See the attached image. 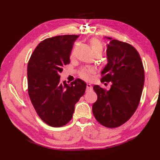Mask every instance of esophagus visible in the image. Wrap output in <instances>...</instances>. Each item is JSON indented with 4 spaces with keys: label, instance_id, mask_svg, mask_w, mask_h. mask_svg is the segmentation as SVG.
<instances>
[{
    "label": "esophagus",
    "instance_id": "esophagus-1",
    "mask_svg": "<svg viewBox=\"0 0 160 160\" xmlns=\"http://www.w3.org/2000/svg\"><path fill=\"white\" fill-rule=\"evenodd\" d=\"M93 89L92 86L91 85V84H87V91H89Z\"/></svg>",
    "mask_w": 160,
    "mask_h": 160
}]
</instances>
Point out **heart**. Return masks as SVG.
<instances>
[{
	"mask_svg": "<svg viewBox=\"0 0 160 160\" xmlns=\"http://www.w3.org/2000/svg\"><path fill=\"white\" fill-rule=\"evenodd\" d=\"M90 45L91 47V49H92L93 53L96 52H101L102 53L103 50V47L102 45L101 42L100 41L99 39L96 38H93L90 40ZM76 45H75L73 48L72 51H71V56H73L74 54L75 49H76ZM93 72V69H86V68H84V69H80L78 71V76L84 80L89 79L90 77V73Z\"/></svg>",
	"mask_w": 160,
	"mask_h": 160,
	"instance_id": "1",
	"label": "heart"
}]
</instances>
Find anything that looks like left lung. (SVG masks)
Masks as SVG:
<instances>
[{"mask_svg": "<svg viewBox=\"0 0 160 160\" xmlns=\"http://www.w3.org/2000/svg\"><path fill=\"white\" fill-rule=\"evenodd\" d=\"M111 40L107 46L108 64L101 73L102 82H112L109 91L95 85L98 99L92 107L96 120L116 128L127 122L140 103L144 69L140 54L130 44Z\"/></svg>", "mask_w": 160, "mask_h": 160, "instance_id": "left-lung-1", "label": "left lung"}]
</instances>
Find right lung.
Returning a JSON list of instances; mask_svg holds the SVG:
<instances>
[{"label": "right lung", "instance_id": "1", "mask_svg": "<svg viewBox=\"0 0 160 160\" xmlns=\"http://www.w3.org/2000/svg\"><path fill=\"white\" fill-rule=\"evenodd\" d=\"M78 35H62L40 42L32 53L28 65V93L41 120L53 127L67 124L74 107L86 89V83L77 78L68 84L60 81L64 65Z\"/></svg>", "mask_w": 160, "mask_h": 160}]
</instances>
